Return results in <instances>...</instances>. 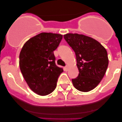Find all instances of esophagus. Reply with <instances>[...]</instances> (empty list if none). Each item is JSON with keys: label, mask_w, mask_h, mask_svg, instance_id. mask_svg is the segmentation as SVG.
Listing matches in <instances>:
<instances>
[{"label": "esophagus", "mask_w": 122, "mask_h": 122, "mask_svg": "<svg viewBox=\"0 0 122 122\" xmlns=\"http://www.w3.org/2000/svg\"><path fill=\"white\" fill-rule=\"evenodd\" d=\"M65 70H66V71H68V66H66V67H65Z\"/></svg>", "instance_id": "esophagus-1"}]
</instances>
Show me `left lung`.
<instances>
[{"label": "left lung", "mask_w": 122, "mask_h": 122, "mask_svg": "<svg viewBox=\"0 0 122 122\" xmlns=\"http://www.w3.org/2000/svg\"><path fill=\"white\" fill-rule=\"evenodd\" d=\"M64 38L76 55L79 74L72 79L74 87L83 92L92 90L106 72L109 64L106 50L97 41L81 34H67Z\"/></svg>", "instance_id": "left-lung-1"}]
</instances>
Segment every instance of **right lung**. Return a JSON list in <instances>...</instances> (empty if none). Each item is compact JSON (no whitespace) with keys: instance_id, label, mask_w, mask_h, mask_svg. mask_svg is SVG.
I'll use <instances>...</instances> for the list:
<instances>
[{"instance_id":"obj_1","label":"right lung","mask_w":122,"mask_h":122,"mask_svg":"<svg viewBox=\"0 0 122 122\" xmlns=\"http://www.w3.org/2000/svg\"><path fill=\"white\" fill-rule=\"evenodd\" d=\"M62 35L42 32L23 45L19 54V67L29 88L38 95L46 96L55 89L63 69L55 64L54 51Z\"/></svg>"}]
</instances>
